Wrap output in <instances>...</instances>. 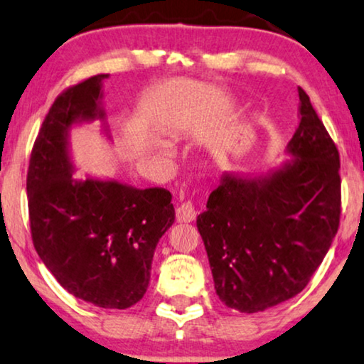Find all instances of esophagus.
<instances>
[{
  "mask_svg": "<svg viewBox=\"0 0 364 364\" xmlns=\"http://www.w3.org/2000/svg\"><path fill=\"white\" fill-rule=\"evenodd\" d=\"M197 212L196 209H193V205L191 204V202H183V204H181L177 207L176 210V217L178 223H192L193 219H196Z\"/></svg>",
  "mask_w": 364,
  "mask_h": 364,
  "instance_id": "1",
  "label": "esophagus"
}]
</instances>
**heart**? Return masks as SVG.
Returning <instances> with one entry per match:
<instances>
[{
	"instance_id": "obj_1",
	"label": "heart",
	"mask_w": 364,
	"mask_h": 364,
	"mask_svg": "<svg viewBox=\"0 0 364 364\" xmlns=\"http://www.w3.org/2000/svg\"><path fill=\"white\" fill-rule=\"evenodd\" d=\"M155 149H157V152L162 154V155H168V154H171V147H168V145L165 144V141H157V145H155Z\"/></svg>"
}]
</instances>
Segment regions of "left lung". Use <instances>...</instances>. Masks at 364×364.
Wrapping results in <instances>:
<instances>
[{
	"label": "left lung",
	"instance_id": "8db88e82",
	"mask_svg": "<svg viewBox=\"0 0 364 364\" xmlns=\"http://www.w3.org/2000/svg\"><path fill=\"white\" fill-rule=\"evenodd\" d=\"M301 124L279 167L224 172L197 217L219 299L259 313L299 294L323 262L341 214L339 154L303 88Z\"/></svg>",
	"mask_w": 364,
	"mask_h": 364
}]
</instances>
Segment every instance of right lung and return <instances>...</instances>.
Here are the masks:
<instances>
[{
  "label": "right lung",
  "mask_w": 364,
  "mask_h": 364,
  "mask_svg": "<svg viewBox=\"0 0 364 364\" xmlns=\"http://www.w3.org/2000/svg\"><path fill=\"white\" fill-rule=\"evenodd\" d=\"M97 75L65 90L51 105L33 147L26 192L31 237L55 279L78 299L127 309L144 297L159 240L176 220L171 192L136 188L77 172L70 134L100 122L110 140L103 82Z\"/></svg>",
  "instance_id": "obj_1"
}]
</instances>
